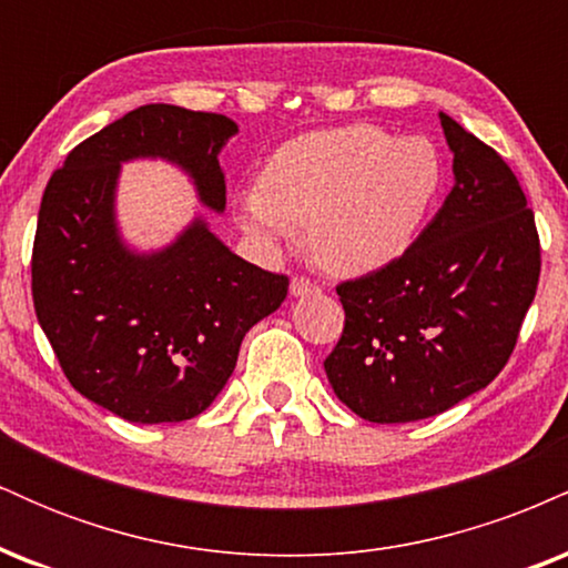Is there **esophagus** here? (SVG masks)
<instances>
[{
  "label": "esophagus",
  "instance_id": "esophagus-1",
  "mask_svg": "<svg viewBox=\"0 0 568 568\" xmlns=\"http://www.w3.org/2000/svg\"><path fill=\"white\" fill-rule=\"evenodd\" d=\"M317 291V285L310 277H293L291 280V296H306V293Z\"/></svg>",
  "mask_w": 568,
  "mask_h": 568
}]
</instances>
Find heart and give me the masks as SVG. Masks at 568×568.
I'll list each match as a JSON object with an SVG mask.
<instances>
[{
    "label": "heart",
    "mask_w": 568,
    "mask_h": 568,
    "mask_svg": "<svg viewBox=\"0 0 568 568\" xmlns=\"http://www.w3.org/2000/svg\"><path fill=\"white\" fill-rule=\"evenodd\" d=\"M440 160L425 139H393L374 125L298 135L272 154L264 184L237 197V219L270 251L310 221L325 270L363 275L414 243L440 189Z\"/></svg>",
    "instance_id": "1"
}]
</instances>
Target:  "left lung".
<instances>
[{
    "instance_id": "8db88e82",
    "label": "left lung",
    "mask_w": 568,
    "mask_h": 568,
    "mask_svg": "<svg viewBox=\"0 0 568 568\" xmlns=\"http://www.w3.org/2000/svg\"><path fill=\"white\" fill-rule=\"evenodd\" d=\"M454 186L395 262L336 285L344 331L325 374L376 425L443 414L510 361L539 283V234L505 160L440 112Z\"/></svg>"
}]
</instances>
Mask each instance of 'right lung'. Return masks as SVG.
<instances>
[{"label": "right lung", "mask_w": 568, "mask_h": 568, "mask_svg": "<svg viewBox=\"0 0 568 568\" xmlns=\"http://www.w3.org/2000/svg\"><path fill=\"white\" fill-rule=\"evenodd\" d=\"M224 114L146 103L98 130L50 175L31 253L37 321L77 393L128 422L192 419L216 400L243 336L288 296V277L232 253L194 219L171 245L135 253L114 216L122 162L160 158L226 207Z\"/></svg>", "instance_id": "right-lung-1"}]
</instances>
